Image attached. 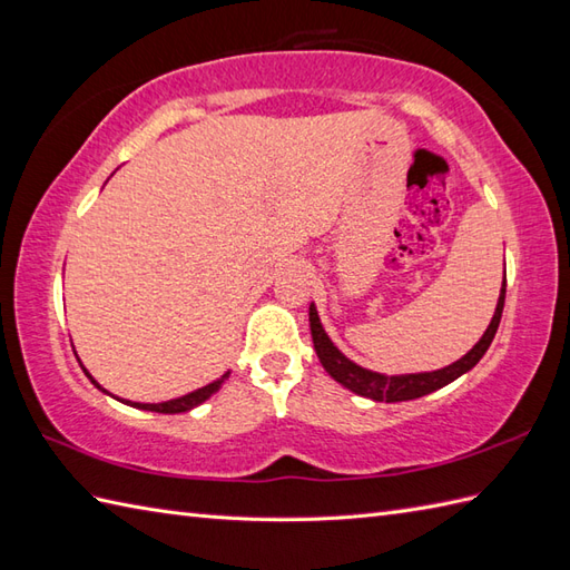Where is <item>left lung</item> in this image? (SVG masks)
<instances>
[{"label": "left lung", "instance_id": "1", "mask_svg": "<svg viewBox=\"0 0 570 570\" xmlns=\"http://www.w3.org/2000/svg\"><path fill=\"white\" fill-rule=\"evenodd\" d=\"M504 292H507V278H502L498 308H494V316L488 325V331L482 333V337L475 345H472L468 355H463L458 362H453V365H448L443 370L416 372V374H392L390 377V374H380V372L360 367L333 345L328 333L323 331L316 306L311 304L308 321H311L313 347H316V355L321 360L323 370L328 372L335 382L347 386L350 392L374 399V402H409V399H419L423 394L441 390V386L451 384L453 380L460 377V374H465L478 365L480 357L488 353L494 333H498V328H500V318H502V308H504Z\"/></svg>", "mask_w": 570, "mask_h": 570}]
</instances>
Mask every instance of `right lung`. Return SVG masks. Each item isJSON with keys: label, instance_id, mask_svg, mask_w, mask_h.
Masks as SVG:
<instances>
[{"label": "right lung", "instance_id": "1", "mask_svg": "<svg viewBox=\"0 0 570 570\" xmlns=\"http://www.w3.org/2000/svg\"><path fill=\"white\" fill-rule=\"evenodd\" d=\"M82 372L88 374L90 377V372L82 367ZM229 377V372H225L220 380H215V382H210V384H205V386H200V390H196V392H190V394H186V396H178V399H171V402H161V404H139V402H125V404H129V406H137V409H144V411H159V414H184V411H190V409H196L198 404H203L205 399H210L217 390H220L223 386V382ZM90 382L98 386V390H102V386L95 382L92 377H90Z\"/></svg>", "mask_w": 570, "mask_h": 570}]
</instances>
